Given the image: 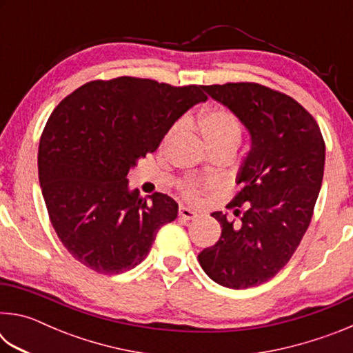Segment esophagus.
I'll use <instances>...</instances> for the list:
<instances>
[{
    "instance_id": "obj_1",
    "label": "esophagus",
    "mask_w": 353,
    "mask_h": 353,
    "mask_svg": "<svg viewBox=\"0 0 353 353\" xmlns=\"http://www.w3.org/2000/svg\"><path fill=\"white\" fill-rule=\"evenodd\" d=\"M177 216H179V219H182V221H191V219L196 218V213L191 212L190 208H187V207H179Z\"/></svg>"
}]
</instances>
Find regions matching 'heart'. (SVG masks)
Here are the masks:
<instances>
[{
	"label": "heart",
	"mask_w": 353,
	"mask_h": 353,
	"mask_svg": "<svg viewBox=\"0 0 353 353\" xmlns=\"http://www.w3.org/2000/svg\"><path fill=\"white\" fill-rule=\"evenodd\" d=\"M196 126L199 128L202 137H204L205 143L210 149L218 148H227L235 146L241 139V126L238 123L234 113H230L223 107H212V109L205 110L202 115L196 119ZM181 130V124H174L168 129L162 140V148L165 149L172 141V139ZM214 188L213 182L210 181H201V179L185 176L176 181V193L181 196L182 199L196 204L199 202L207 193Z\"/></svg>",
	"instance_id": "b5f03b06"
}]
</instances>
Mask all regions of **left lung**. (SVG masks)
<instances>
[{
    "label": "left lung",
    "mask_w": 353,
    "mask_h": 353,
    "mask_svg": "<svg viewBox=\"0 0 353 353\" xmlns=\"http://www.w3.org/2000/svg\"><path fill=\"white\" fill-rule=\"evenodd\" d=\"M249 129L241 188L223 213L212 216L221 236L198 255L214 282L244 290L268 282L296 252L310 225L324 176L325 143L312 113L294 98L256 82L204 85Z\"/></svg>",
    "instance_id": "left-lung-1"
}]
</instances>
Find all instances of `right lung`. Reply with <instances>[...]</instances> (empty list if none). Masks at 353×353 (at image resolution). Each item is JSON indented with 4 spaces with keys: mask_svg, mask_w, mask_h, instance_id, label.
I'll list each match as a JSON object with an SVG mask.
<instances>
[{
    "mask_svg": "<svg viewBox=\"0 0 353 353\" xmlns=\"http://www.w3.org/2000/svg\"><path fill=\"white\" fill-rule=\"evenodd\" d=\"M202 90L119 76L83 83L52 110L39 143V181L59 240L81 265L98 274L132 270L176 219L174 199L154 193L148 204L126 176L207 99Z\"/></svg>",
    "mask_w": 353,
    "mask_h": 353,
    "instance_id": "obj_1",
    "label": "right lung"
}]
</instances>
